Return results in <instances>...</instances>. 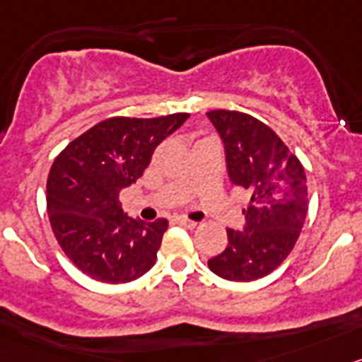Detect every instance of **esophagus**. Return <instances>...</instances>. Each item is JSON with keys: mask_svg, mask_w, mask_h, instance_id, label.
Listing matches in <instances>:
<instances>
[{"mask_svg": "<svg viewBox=\"0 0 362 362\" xmlns=\"http://www.w3.org/2000/svg\"><path fill=\"white\" fill-rule=\"evenodd\" d=\"M178 223H180L182 227H185V229H194V227L198 226L197 221H193V220H187V218H178Z\"/></svg>", "mask_w": 362, "mask_h": 362, "instance_id": "obj_1", "label": "esophagus"}]
</instances>
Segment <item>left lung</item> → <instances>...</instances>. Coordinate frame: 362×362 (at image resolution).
I'll return each instance as SVG.
<instances>
[{
	"mask_svg": "<svg viewBox=\"0 0 362 362\" xmlns=\"http://www.w3.org/2000/svg\"><path fill=\"white\" fill-rule=\"evenodd\" d=\"M226 149L227 173L249 193L245 223L207 262L229 281H254L278 269L298 242L308 211L301 162L262 120L230 110L207 113Z\"/></svg>",
	"mask_w": 362,
	"mask_h": 362,
	"instance_id": "1",
	"label": "left lung"
}]
</instances>
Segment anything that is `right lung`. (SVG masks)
<instances>
[{
	"label": "right lung",
	"mask_w": 362,
	"mask_h": 362,
	"mask_svg": "<svg viewBox=\"0 0 362 362\" xmlns=\"http://www.w3.org/2000/svg\"><path fill=\"white\" fill-rule=\"evenodd\" d=\"M187 117H112L54 160L47 182L52 230L70 262L95 281L128 283L155 265L168 220L128 216L119 193L142 177L155 148Z\"/></svg>",
	"instance_id": "1"
}]
</instances>
